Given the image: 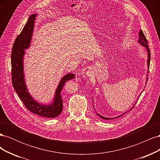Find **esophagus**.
I'll list each match as a JSON object with an SVG mask.
<instances>
[{"mask_svg":"<svg viewBox=\"0 0 160 160\" xmlns=\"http://www.w3.org/2000/svg\"><path fill=\"white\" fill-rule=\"evenodd\" d=\"M93 68L91 67H87L81 71V75L85 78H89L93 75Z\"/></svg>","mask_w":160,"mask_h":160,"instance_id":"esophagus-1","label":"esophagus"}]
</instances>
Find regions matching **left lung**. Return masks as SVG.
<instances>
[{
	"mask_svg": "<svg viewBox=\"0 0 160 160\" xmlns=\"http://www.w3.org/2000/svg\"><path fill=\"white\" fill-rule=\"evenodd\" d=\"M138 43H139V44L141 45L142 46H143V47H144L145 48H146V51H147V52H148V72H149V63H150V50H149V47H148V41H147L146 38V37H145L144 34H143V31H142V30H140V31H139V41H138ZM147 81H148V77H147L146 83H147ZM135 105V103H134V105H133V106L132 107V108L134 107ZM93 108H94V107H93ZM125 113H127V112H125L124 113H123V114H122V115H120L118 116V117L113 118H105V117H103V116H102V115H99V113H97V114H98V115L99 116V118H101V119H106V120H109V119H115V118H119V117H121V116L123 115V114H125Z\"/></svg>",
	"mask_w": 160,
	"mask_h": 160,
	"instance_id": "obj_1",
	"label": "left lung"
}]
</instances>
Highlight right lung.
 <instances>
[{
  "label": "right lung",
  "instance_id": "add662e5",
  "mask_svg": "<svg viewBox=\"0 0 160 160\" xmlns=\"http://www.w3.org/2000/svg\"><path fill=\"white\" fill-rule=\"evenodd\" d=\"M37 16V14H31L20 35L14 41L11 53L12 83L17 95L31 112L41 117L53 118L57 117L62 112V100L61 95L62 89L67 81L75 78V74L68 73L62 77L55 91L53 101L51 104L46 105L37 102L28 91L24 73L23 60L25 49H27L31 45Z\"/></svg>",
  "mask_w": 160,
  "mask_h": 160
}]
</instances>
